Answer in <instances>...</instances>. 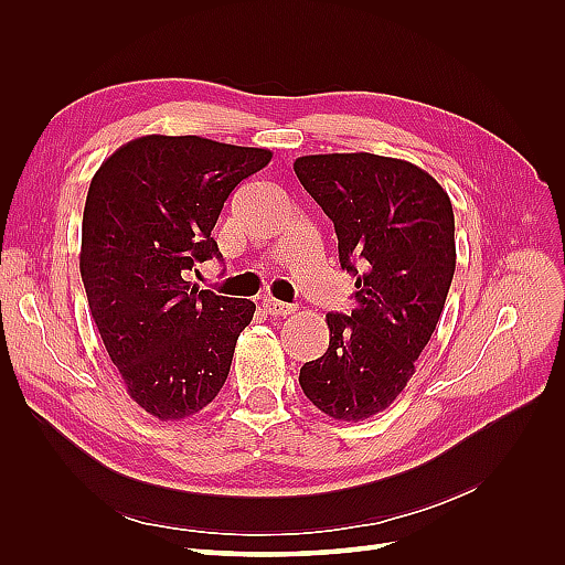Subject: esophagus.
I'll return each instance as SVG.
<instances>
[{
  "label": "esophagus",
  "mask_w": 565,
  "mask_h": 565,
  "mask_svg": "<svg viewBox=\"0 0 565 565\" xmlns=\"http://www.w3.org/2000/svg\"><path fill=\"white\" fill-rule=\"evenodd\" d=\"M264 311L268 316H276V318H282V316H289L295 309L289 303H282L278 299H264Z\"/></svg>",
  "instance_id": "34e87169"
}]
</instances>
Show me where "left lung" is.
Wrapping results in <instances>:
<instances>
[{
	"mask_svg": "<svg viewBox=\"0 0 565 565\" xmlns=\"http://www.w3.org/2000/svg\"><path fill=\"white\" fill-rule=\"evenodd\" d=\"M295 174L332 218L341 268L355 276L351 316H324L330 347L299 384L328 417L363 422L401 396L446 306L452 202L417 164L372 152L303 156Z\"/></svg>",
	"mask_w": 565,
	"mask_h": 565,
	"instance_id": "obj_1",
	"label": "left lung"
}]
</instances>
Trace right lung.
Returning <instances> with one entry per match:
<instances>
[{
  "label": "right lung",
  "mask_w": 565,
  "mask_h": 565,
  "mask_svg": "<svg viewBox=\"0 0 565 565\" xmlns=\"http://www.w3.org/2000/svg\"><path fill=\"white\" fill-rule=\"evenodd\" d=\"M266 148L150 134L117 148L92 179L79 273L89 311L127 393L179 422L224 386L256 306L185 280L221 259L212 237L233 188L264 169Z\"/></svg>",
  "instance_id": "right-lung-1"
}]
</instances>
